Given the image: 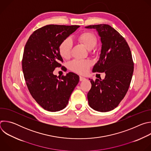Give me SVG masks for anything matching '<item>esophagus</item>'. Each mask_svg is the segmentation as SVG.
Instances as JSON below:
<instances>
[{"instance_id": "34e87169", "label": "esophagus", "mask_w": 151, "mask_h": 151, "mask_svg": "<svg viewBox=\"0 0 151 151\" xmlns=\"http://www.w3.org/2000/svg\"><path fill=\"white\" fill-rule=\"evenodd\" d=\"M79 80H80L81 81H83L86 80V78H84V77H82V76H80V77H79Z\"/></svg>"}]
</instances>
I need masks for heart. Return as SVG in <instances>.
Returning <instances> with one entry per match:
<instances>
[{"label": "heart", "mask_w": 151, "mask_h": 151, "mask_svg": "<svg viewBox=\"0 0 151 151\" xmlns=\"http://www.w3.org/2000/svg\"><path fill=\"white\" fill-rule=\"evenodd\" d=\"M78 41L88 50L93 49L97 44V38L95 35L89 32H83L78 36ZM72 40L70 37L64 39L60 44L59 53L63 58L67 59L70 57L72 48ZM91 65L89 61L87 60H73L69 64L70 69L77 73L84 74L87 72Z\"/></svg>", "instance_id": "b5f03b06"}]
</instances>
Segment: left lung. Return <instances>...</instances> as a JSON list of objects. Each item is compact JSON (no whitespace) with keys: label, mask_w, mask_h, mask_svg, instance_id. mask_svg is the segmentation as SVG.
Returning a JSON list of instances; mask_svg holds the SVG:
<instances>
[{"label":"left lung","mask_w":151,"mask_h":151,"mask_svg":"<svg viewBox=\"0 0 151 151\" xmlns=\"http://www.w3.org/2000/svg\"><path fill=\"white\" fill-rule=\"evenodd\" d=\"M101 43L100 57L93 72H104V79H89L91 88L87 94L88 104L95 111L106 112L116 107L130 87L134 70L132 55L125 39L107 24L91 25Z\"/></svg>","instance_id":"8db88e82"}]
</instances>
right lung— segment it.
I'll list each match as a JSON object with an SVG mask.
<instances>
[{
	"instance_id": "add662e5",
	"label": "right lung",
	"mask_w": 151,
	"mask_h": 151,
	"mask_svg": "<svg viewBox=\"0 0 151 151\" xmlns=\"http://www.w3.org/2000/svg\"><path fill=\"white\" fill-rule=\"evenodd\" d=\"M78 27L45 26L35 31L25 45L22 69L27 88L36 101L48 111L57 112L65 108L79 81V76L73 72L61 77L53 73L56 68L61 66L60 62L63 61L60 44Z\"/></svg>"
}]
</instances>
